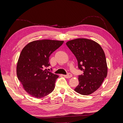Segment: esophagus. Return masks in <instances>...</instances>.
<instances>
[{"instance_id":"esophagus-1","label":"esophagus","mask_w":123,"mask_h":123,"mask_svg":"<svg viewBox=\"0 0 123 123\" xmlns=\"http://www.w3.org/2000/svg\"><path fill=\"white\" fill-rule=\"evenodd\" d=\"M64 76L66 78H67V79H69V78H70L71 77H72V74L70 73H68L67 75H64Z\"/></svg>"}]
</instances>
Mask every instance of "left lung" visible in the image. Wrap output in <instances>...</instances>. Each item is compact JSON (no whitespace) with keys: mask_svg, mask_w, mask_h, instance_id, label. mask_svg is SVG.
<instances>
[{"mask_svg":"<svg viewBox=\"0 0 123 123\" xmlns=\"http://www.w3.org/2000/svg\"><path fill=\"white\" fill-rule=\"evenodd\" d=\"M66 44L76 57L79 69L83 71L79 75V84L74 90L81 95L91 94L98 90L107 76L105 53L99 44L88 39L72 40Z\"/></svg>","mask_w":123,"mask_h":123,"instance_id":"8db88e82","label":"left lung"}]
</instances>
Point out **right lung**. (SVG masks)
<instances>
[{"label":"right lung","mask_w":123,"mask_h":123,"mask_svg":"<svg viewBox=\"0 0 123 123\" xmlns=\"http://www.w3.org/2000/svg\"><path fill=\"white\" fill-rule=\"evenodd\" d=\"M64 41L41 40L28 43L22 50L17 65L18 79L25 91L35 98L52 92L58 75L48 71L49 57Z\"/></svg>","instance_id":"1"}]
</instances>
